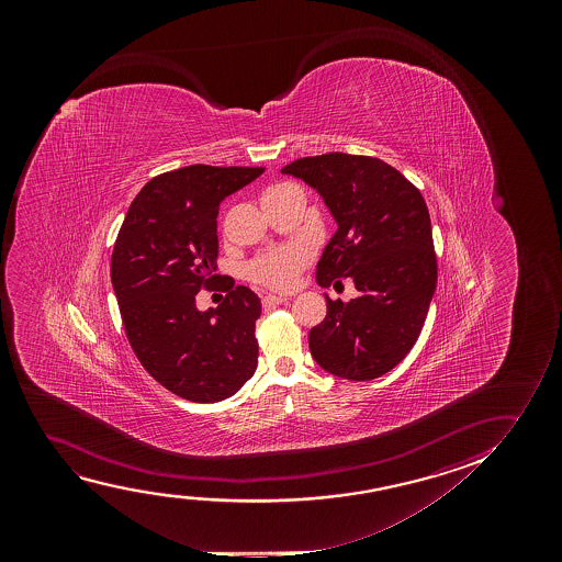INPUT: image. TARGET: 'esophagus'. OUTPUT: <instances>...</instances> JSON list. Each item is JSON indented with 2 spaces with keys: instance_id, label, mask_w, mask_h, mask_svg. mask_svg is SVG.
Masks as SVG:
<instances>
[{
  "instance_id": "34e87169",
  "label": "esophagus",
  "mask_w": 562,
  "mask_h": 562,
  "mask_svg": "<svg viewBox=\"0 0 562 562\" xmlns=\"http://www.w3.org/2000/svg\"><path fill=\"white\" fill-rule=\"evenodd\" d=\"M285 301L288 300H285V297H280V295H265V297H262V307H277V305H282Z\"/></svg>"
}]
</instances>
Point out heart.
I'll list each match as a JSON object with an SVG mask.
<instances>
[{
  "mask_svg": "<svg viewBox=\"0 0 562 562\" xmlns=\"http://www.w3.org/2000/svg\"><path fill=\"white\" fill-rule=\"evenodd\" d=\"M280 186L284 184L272 186L267 192H272ZM307 261L308 251L305 247H278L259 255L257 259L249 262L247 274L257 284L267 285L270 290H278V292H288L295 285V280Z\"/></svg>",
  "mask_w": 562,
  "mask_h": 562,
  "instance_id": "heart-1",
  "label": "heart"
}]
</instances>
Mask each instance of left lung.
Returning a JSON list of instances; mask_svg holds the SVG:
<instances>
[{"instance_id":"obj_1","label":"left lung","mask_w":562,"mask_h":562,"mask_svg":"<svg viewBox=\"0 0 562 562\" xmlns=\"http://www.w3.org/2000/svg\"><path fill=\"white\" fill-rule=\"evenodd\" d=\"M282 172L313 186L338 223L316 265V282L328 288L351 278L359 292L349 303L326 297V318L308 331L311 355L334 376H382L415 346L438 284L423 193L369 155L303 157Z\"/></svg>"}]
</instances>
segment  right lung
Here are the masks:
<instances>
[{"label": "right lung", "mask_w": 562, "mask_h": 562, "mask_svg": "<svg viewBox=\"0 0 562 562\" xmlns=\"http://www.w3.org/2000/svg\"><path fill=\"white\" fill-rule=\"evenodd\" d=\"M262 170L190 165L162 172L139 190L116 236L111 282L126 338L142 367L182 400H226L257 369L255 292L223 288V303L205 313L195 295L223 278L215 272L221 201Z\"/></svg>", "instance_id": "obj_1"}]
</instances>
